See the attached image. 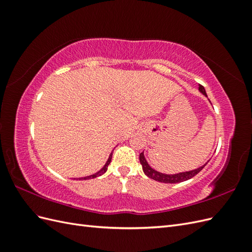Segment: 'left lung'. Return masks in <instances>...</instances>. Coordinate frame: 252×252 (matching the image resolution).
Wrapping results in <instances>:
<instances>
[{
    "label": "left lung",
    "instance_id": "left-lung-1",
    "mask_svg": "<svg viewBox=\"0 0 252 252\" xmlns=\"http://www.w3.org/2000/svg\"><path fill=\"white\" fill-rule=\"evenodd\" d=\"M199 90L201 91V93L207 96V94H206L205 91V88L200 85L199 87ZM140 162L142 164V167H143V171L144 173L147 175L148 178L155 180V181H158V182H161V183H170V184H175V183H181V182H184V181H187L189 179L193 178L195 174L199 173L204 167L207 165V163H205L203 166L199 167V168H196L194 170H190V171H185V172H179V173H174V174H166V173H162V172H158L157 170H155L154 168H151V167L149 166V164L147 163L146 158H145L144 157V152H142V154H140Z\"/></svg>",
    "mask_w": 252,
    "mask_h": 252
}]
</instances>
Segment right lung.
Masks as SVG:
<instances>
[{"label": "right lung", "mask_w": 252, "mask_h": 252, "mask_svg": "<svg viewBox=\"0 0 252 252\" xmlns=\"http://www.w3.org/2000/svg\"><path fill=\"white\" fill-rule=\"evenodd\" d=\"M111 158H112V152L110 154V156H109V158H108V159H107V162H106V164L103 166V168H102L101 170H98V171H97V172H95L94 174L88 175V177H85V178H80L79 180H89V179H94V178H96V177H100V175L104 174L106 171H107L108 165H109V164H110V162H111Z\"/></svg>", "instance_id": "obj_1"}]
</instances>
